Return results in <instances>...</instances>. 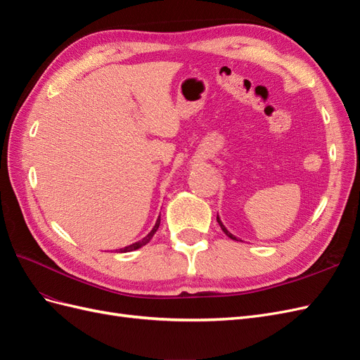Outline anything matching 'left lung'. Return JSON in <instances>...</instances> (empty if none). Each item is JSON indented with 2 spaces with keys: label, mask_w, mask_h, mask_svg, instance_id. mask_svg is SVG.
<instances>
[{
  "label": "left lung",
  "mask_w": 360,
  "mask_h": 360,
  "mask_svg": "<svg viewBox=\"0 0 360 360\" xmlns=\"http://www.w3.org/2000/svg\"><path fill=\"white\" fill-rule=\"evenodd\" d=\"M216 221H217V224H219L221 225V228H222V231L228 236V237H230V238H233V240H237V242H243V240H240V238H237L234 234H231L230 231H228L226 230V226L222 224V221H221V217H219V214H217V217H216Z\"/></svg>",
  "instance_id": "1"
}]
</instances>
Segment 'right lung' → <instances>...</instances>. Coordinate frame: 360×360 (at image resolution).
I'll list each match as a JSON object with an SVG mask.
<instances>
[{"instance_id":"1","label":"right lung","mask_w":360,"mask_h":360,"mask_svg":"<svg viewBox=\"0 0 360 360\" xmlns=\"http://www.w3.org/2000/svg\"><path fill=\"white\" fill-rule=\"evenodd\" d=\"M159 225H160V216L156 219V224H155V226H153V230H151L144 238H141V240H138V242H135V243H132V245H129V246H126V248L117 249V252H130V250H136V249H139V248H143L144 245H147V243L151 240V237H153L155 233L158 231Z\"/></svg>"}]
</instances>
